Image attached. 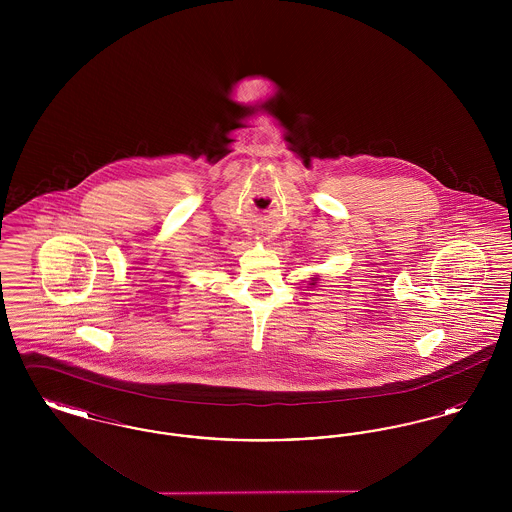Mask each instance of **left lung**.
Returning a JSON list of instances; mask_svg holds the SVG:
<instances>
[{
  "mask_svg": "<svg viewBox=\"0 0 512 512\" xmlns=\"http://www.w3.org/2000/svg\"><path fill=\"white\" fill-rule=\"evenodd\" d=\"M317 280H318V278H311V282H313V284H311V286H315V284H317Z\"/></svg>",
  "mask_w": 512,
  "mask_h": 512,
  "instance_id": "8db88e82",
  "label": "left lung"
}]
</instances>
